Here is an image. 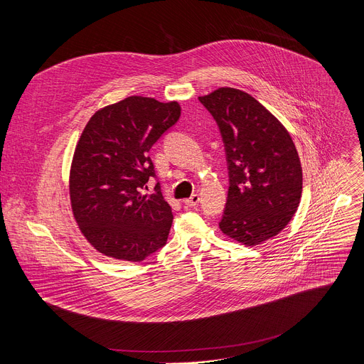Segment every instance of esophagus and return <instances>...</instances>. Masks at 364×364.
<instances>
[{
    "label": "esophagus",
    "mask_w": 364,
    "mask_h": 364,
    "mask_svg": "<svg viewBox=\"0 0 364 364\" xmlns=\"http://www.w3.org/2000/svg\"><path fill=\"white\" fill-rule=\"evenodd\" d=\"M198 201H200V196L198 194H193L191 197L184 200V204L188 205V207H196L198 204Z\"/></svg>",
    "instance_id": "esophagus-1"
}]
</instances>
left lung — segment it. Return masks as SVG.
Masks as SVG:
<instances>
[{
  "label": "left lung",
  "mask_w": 364,
  "mask_h": 364,
  "mask_svg": "<svg viewBox=\"0 0 364 364\" xmlns=\"http://www.w3.org/2000/svg\"><path fill=\"white\" fill-rule=\"evenodd\" d=\"M219 125L229 170L220 230L255 246L277 236L295 215L302 168L285 127L249 93L219 87L200 96Z\"/></svg>",
  "instance_id": "8db88e82"
}]
</instances>
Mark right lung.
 <instances>
[{
  "mask_svg": "<svg viewBox=\"0 0 364 364\" xmlns=\"http://www.w3.org/2000/svg\"><path fill=\"white\" fill-rule=\"evenodd\" d=\"M178 102L129 96L99 109L86 124L69 178L72 212L102 255L141 262L167 243L173 223L160 184L142 188L155 170L148 151L180 118Z\"/></svg>",
  "mask_w": 364,
  "mask_h": 364,
  "instance_id": "right-lung-1",
  "label": "right lung"
}]
</instances>
